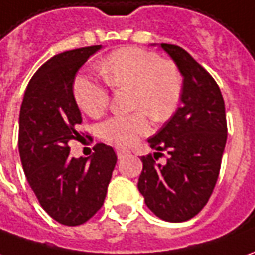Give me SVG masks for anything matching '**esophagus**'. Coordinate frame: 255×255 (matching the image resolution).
<instances>
[{"instance_id": "34e87169", "label": "esophagus", "mask_w": 255, "mask_h": 255, "mask_svg": "<svg viewBox=\"0 0 255 255\" xmlns=\"http://www.w3.org/2000/svg\"><path fill=\"white\" fill-rule=\"evenodd\" d=\"M116 152H117V156H119V159H121V157H124V156H126V155H128V153H129L128 150L119 149V148L116 149Z\"/></svg>"}]
</instances>
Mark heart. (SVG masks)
I'll return each instance as SVG.
<instances>
[{
  "label": "heart",
  "instance_id": "obj_1",
  "mask_svg": "<svg viewBox=\"0 0 255 255\" xmlns=\"http://www.w3.org/2000/svg\"><path fill=\"white\" fill-rule=\"evenodd\" d=\"M100 74L114 88H132V114H119L99 126V136L117 148H128L152 131L149 116L164 123L177 110L183 95V78L170 61L138 47L116 50L100 64ZM77 105L91 117L105 113L109 89L92 78L79 75L72 84Z\"/></svg>",
  "mask_w": 255,
  "mask_h": 255
}]
</instances>
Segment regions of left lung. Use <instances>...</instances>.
I'll return each mask as SVG.
<instances>
[{"instance_id":"1","label":"left lung","mask_w":255,"mask_h":255,"mask_svg":"<svg viewBox=\"0 0 255 255\" xmlns=\"http://www.w3.org/2000/svg\"><path fill=\"white\" fill-rule=\"evenodd\" d=\"M183 75V105L148 139L153 155L142 156L138 190L153 214L184 222L207 205L219 177L228 139L225 102L215 79L184 48L162 43ZM166 151V164L156 162Z\"/></svg>"}]
</instances>
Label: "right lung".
Returning <instances> with one entry per match:
<instances>
[{
	"label": "right lung",
	"instance_id": "obj_1",
	"mask_svg": "<svg viewBox=\"0 0 255 255\" xmlns=\"http://www.w3.org/2000/svg\"><path fill=\"white\" fill-rule=\"evenodd\" d=\"M102 46L54 55L27 85L19 114V155L41 208L65 226L88 222L105 202L117 163L112 146L95 145L92 157L69 156L82 116L72 93L78 69Z\"/></svg>",
	"mask_w": 255,
	"mask_h": 255
}]
</instances>
